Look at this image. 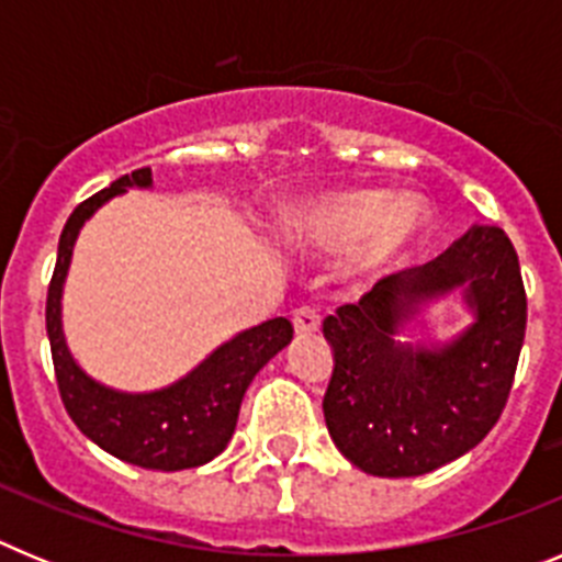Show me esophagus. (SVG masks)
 Wrapping results in <instances>:
<instances>
[{
	"mask_svg": "<svg viewBox=\"0 0 562 562\" xmlns=\"http://www.w3.org/2000/svg\"><path fill=\"white\" fill-rule=\"evenodd\" d=\"M292 326H295L297 335H312V331L321 329V312L315 306L304 304L292 312Z\"/></svg>",
	"mask_w": 562,
	"mask_h": 562,
	"instance_id": "1",
	"label": "esophagus"
}]
</instances>
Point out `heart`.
Wrapping results in <instances>:
<instances>
[{"label":"heart","mask_w":562,"mask_h":562,"mask_svg":"<svg viewBox=\"0 0 562 562\" xmlns=\"http://www.w3.org/2000/svg\"><path fill=\"white\" fill-rule=\"evenodd\" d=\"M292 227L315 250H357L360 267L374 272L394 267L428 236L430 211L408 193L342 191L292 213Z\"/></svg>","instance_id":"b5f03b06"}]
</instances>
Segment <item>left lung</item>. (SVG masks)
<instances>
[{"label": "left lung", "instance_id": "obj_1", "mask_svg": "<svg viewBox=\"0 0 562 562\" xmlns=\"http://www.w3.org/2000/svg\"><path fill=\"white\" fill-rule=\"evenodd\" d=\"M461 289L474 324L416 350L395 331L428 300ZM335 351L324 416L362 473L411 479L459 459L495 428L526 335L518 252L501 227L475 225L428 265L380 284L324 321Z\"/></svg>", "mask_w": 562, "mask_h": 562}]
</instances>
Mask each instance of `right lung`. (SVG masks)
<instances>
[{
    "mask_svg": "<svg viewBox=\"0 0 562 562\" xmlns=\"http://www.w3.org/2000/svg\"><path fill=\"white\" fill-rule=\"evenodd\" d=\"M126 188H151V168L123 173L121 180L83 200L69 213L58 238V258L47 290V337L56 366L58 394L69 419L87 439L114 459L146 470H188L220 456L236 430L238 408L252 376L292 340L286 317L252 326L207 355L182 380L148 394H126L95 382L69 355L61 329V292L72 247L83 222Z\"/></svg>",
    "mask_w": 562,
    "mask_h": 562,
    "instance_id": "right-lung-1",
    "label": "right lung"
}]
</instances>
